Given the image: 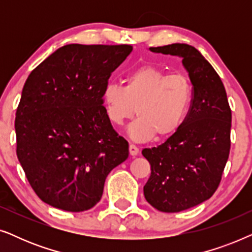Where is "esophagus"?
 I'll list each match as a JSON object with an SVG mask.
<instances>
[{
	"label": "esophagus",
	"mask_w": 252,
	"mask_h": 252,
	"mask_svg": "<svg viewBox=\"0 0 252 252\" xmlns=\"http://www.w3.org/2000/svg\"><path fill=\"white\" fill-rule=\"evenodd\" d=\"M140 153L139 148H137L136 146H134V144H129V154L130 156H137Z\"/></svg>",
	"instance_id": "1"
}]
</instances>
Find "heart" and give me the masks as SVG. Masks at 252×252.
<instances>
[{"mask_svg": "<svg viewBox=\"0 0 252 252\" xmlns=\"http://www.w3.org/2000/svg\"><path fill=\"white\" fill-rule=\"evenodd\" d=\"M191 101L192 86L186 75H170L151 65L130 72L125 86L110 82L103 91L106 115L112 124L123 125L137 112L139 118L128 127L129 137L136 142L150 140L155 134L166 137L177 132Z\"/></svg>", "mask_w": 252, "mask_h": 252, "instance_id": "heart-1", "label": "heart"}]
</instances>
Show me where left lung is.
<instances>
[{"label":"left lung","mask_w":252,"mask_h":252,"mask_svg":"<svg viewBox=\"0 0 252 252\" xmlns=\"http://www.w3.org/2000/svg\"><path fill=\"white\" fill-rule=\"evenodd\" d=\"M182 58L192 85V101L184 123L160 146L142 150L151 165L144 197L161 212H180L215 194L230 149L232 111L222 81L196 48L173 43L149 48Z\"/></svg>","instance_id":"8db88e82"}]
</instances>
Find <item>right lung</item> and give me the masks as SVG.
<instances>
[{
    "instance_id": "obj_1",
    "label": "right lung",
    "mask_w": 252,
    "mask_h": 252,
    "mask_svg": "<svg viewBox=\"0 0 252 252\" xmlns=\"http://www.w3.org/2000/svg\"><path fill=\"white\" fill-rule=\"evenodd\" d=\"M128 44H66L34 68L16 112L17 157L44 203L70 212L92 209L105 179L128 158L112 128L103 91L132 53Z\"/></svg>"
}]
</instances>
